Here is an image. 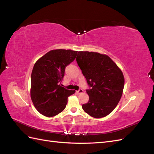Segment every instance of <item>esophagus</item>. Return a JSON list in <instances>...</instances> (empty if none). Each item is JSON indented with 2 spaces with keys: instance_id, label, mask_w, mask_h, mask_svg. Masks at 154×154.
Wrapping results in <instances>:
<instances>
[{
  "instance_id": "34e87169",
  "label": "esophagus",
  "mask_w": 154,
  "mask_h": 154,
  "mask_svg": "<svg viewBox=\"0 0 154 154\" xmlns=\"http://www.w3.org/2000/svg\"><path fill=\"white\" fill-rule=\"evenodd\" d=\"M83 91L82 89V88H80V89H79L78 91H76V92L78 93V94H81V93L83 92Z\"/></svg>"
}]
</instances>
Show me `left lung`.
Listing matches in <instances>:
<instances>
[{"instance_id": "8db88e82", "label": "left lung", "mask_w": 154, "mask_h": 154, "mask_svg": "<svg viewBox=\"0 0 154 154\" xmlns=\"http://www.w3.org/2000/svg\"><path fill=\"white\" fill-rule=\"evenodd\" d=\"M76 62L90 87L86 90L89 100L82 109L95 118L109 115L122 96L125 80L122 71L108 56L98 53L80 51Z\"/></svg>"}]
</instances>
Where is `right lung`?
Listing matches in <instances>:
<instances>
[{
	"instance_id": "obj_1",
	"label": "right lung",
	"mask_w": 154,
	"mask_h": 154,
	"mask_svg": "<svg viewBox=\"0 0 154 154\" xmlns=\"http://www.w3.org/2000/svg\"><path fill=\"white\" fill-rule=\"evenodd\" d=\"M77 51L52 50L41 57L32 69L31 76V97L36 109L46 117L62 112L67 98L75 91L60 85L66 67L76 58Z\"/></svg>"
}]
</instances>
